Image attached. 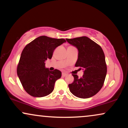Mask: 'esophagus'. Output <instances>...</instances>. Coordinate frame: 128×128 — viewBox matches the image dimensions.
<instances>
[{"label": "esophagus", "mask_w": 128, "mask_h": 128, "mask_svg": "<svg viewBox=\"0 0 128 128\" xmlns=\"http://www.w3.org/2000/svg\"><path fill=\"white\" fill-rule=\"evenodd\" d=\"M67 76V74H66V73H62V76H63V77H65V76Z\"/></svg>", "instance_id": "obj_1"}]
</instances>
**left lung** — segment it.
I'll list each match as a JSON object with an SVG mask.
<instances>
[{
	"label": "left lung",
	"instance_id": "8db88e82",
	"mask_svg": "<svg viewBox=\"0 0 128 128\" xmlns=\"http://www.w3.org/2000/svg\"><path fill=\"white\" fill-rule=\"evenodd\" d=\"M67 42L78 50L76 67L83 70L84 74L79 78L72 74L74 81L68 85L70 92L78 98L86 99L94 96L102 88L107 68L105 57L101 47L86 36L66 38Z\"/></svg>",
	"mask_w": 128,
	"mask_h": 128
}]
</instances>
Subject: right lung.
I'll return each mask as SVG.
<instances>
[{
  "label": "right lung",
  "instance_id": "obj_1",
  "mask_svg": "<svg viewBox=\"0 0 128 128\" xmlns=\"http://www.w3.org/2000/svg\"><path fill=\"white\" fill-rule=\"evenodd\" d=\"M65 42L63 38L40 36L23 50L17 73L23 88L30 96L42 98L53 92L55 81L61 77V72L57 69L50 71L46 67L45 61L51 59L55 48Z\"/></svg>",
  "mask_w": 128,
  "mask_h": 128
}]
</instances>
